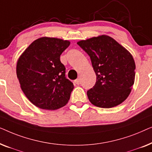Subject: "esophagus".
<instances>
[{
  "label": "esophagus",
  "instance_id": "esophagus-1",
  "mask_svg": "<svg viewBox=\"0 0 152 152\" xmlns=\"http://www.w3.org/2000/svg\"><path fill=\"white\" fill-rule=\"evenodd\" d=\"M74 82H75V84H76L77 85H79L80 84V79H77V80L74 81Z\"/></svg>",
  "mask_w": 152,
  "mask_h": 152
}]
</instances>
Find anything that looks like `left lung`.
Listing matches in <instances>:
<instances>
[{
	"label": "left lung",
	"instance_id": "left-lung-1",
	"mask_svg": "<svg viewBox=\"0 0 152 152\" xmlns=\"http://www.w3.org/2000/svg\"><path fill=\"white\" fill-rule=\"evenodd\" d=\"M77 44L89 55L96 74L95 86L87 91L91 103L109 109L123 102L135 81L136 64L132 54L107 35L81 40Z\"/></svg>",
	"mask_w": 152,
	"mask_h": 152
}]
</instances>
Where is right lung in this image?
<instances>
[{
    "mask_svg": "<svg viewBox=\"0 0 152 152\" xmlns=\"http://www.w3.org/2000/svg\"><path fill=\"white\" fill-rule=\"evenodd\" d=\"M68 40L43 37L33 41L18 58L16 75L29 100L45 110H56L68 103L74 85L65 76L60 55Z\"/></svg>",
    "mask_w": 152,
    "mask_h": 152,
    "instance_id": "obj_1",
    "label": "right lung"
}]
</instances>
